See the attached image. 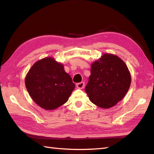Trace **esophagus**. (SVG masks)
<instances>
[{"instance_id": "34e87169", "label": "esophagus", "mask_w": 154, "mask_h": 154, "mask_svg": "<svg viewBox=\"0 0 154 154\" xmlns=\"http://www.w3.org/2000/svg\"><path fill=\"white\" fill-rule=\"evenodd\" d=\"M84 86H85L84 82H80V83H78L76 84V87L78 88H80V89H82V88H84Z\"/></svg>"}]
</instances>
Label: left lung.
Returning <instances> with one entry per match:
<instances>
[{
	"mask_svg": "<svg viewBox=\"0 0 154 154\" xmlns=\"http://www.w3.org/2000/svg\"><path fill=\"white\" fill-rule=\"evenodd\" d=\"M131 75L122 59L105 53L91 64L85 92L92 103L109 109L122 100L128 92Z\"/></svg>",
	"mask_w": 154,
	"mask_h": 154,
	"instance_id": "8db88e82",
	"label": "left lung"
}]
</instances>
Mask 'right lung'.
Instances as JSON below:
<instances>
[{"label":"right lung","instance_id":"1","mask_svg":"<svg viewBox=\"0 0 154 154\" xmlns=\"http://www.w3.org/2000/svg\"><path fill=\"white\" fill-rule=\"evenodd\" d=\"M25 85L32 100L48 110L66 103L75 87L63 65L53 57L44 58L32 65L26 76Z\"/></svg>","mask_w":154,"mask_h":154}]
</instances>
